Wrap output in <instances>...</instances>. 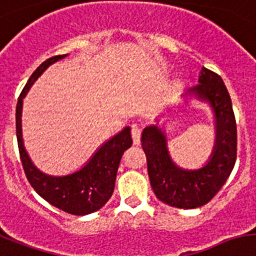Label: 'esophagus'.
Wrapping results in <instances>:
<instances>
[{
	"mask_svg": "<svg viewBox=\"0 0 256 256\" xmlns=\"http://www.w3.org/2000/svg\"><path fill=\"white\" fill-rule=\"evenodd\" d=\"M140 134H142L140 128H138L136 124H134V126L132 128V142H134L135 146H139V144H140Z\"/></svg>",
	"mask_w": 256,
	"mask_h": 256,
	"instance_id": "esophagus-1",
	"label": "esophagus"
}]
</instances>
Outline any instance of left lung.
Wrapping results in <instances>:
<instances>
[{"label":"left lung","instance_id":"1","mask_svg":"<svg viewBox=\"0 0 256 256\" xmlns=\"http://www.w3.org/2000/svg\"><path fill=\"white\" fill-rule=\"evenodd\" d=\"M198 82L184 97L209 104L214 117V146L205 166L197 170L178 167L170 155L167 134L159 124L144 128L140 138L155 196L180 209L209 202L226 182L236 160V124L229 92L221 76L205 67L201 68Z\"/></svg>","mask_w":256,"mask_h":256}]
</instances>
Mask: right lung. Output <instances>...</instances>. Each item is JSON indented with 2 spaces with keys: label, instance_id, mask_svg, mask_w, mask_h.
<instances>
[{
  "label": "right lung",
  "instance_id": "obj_1",
  "mask_svg": "<svg viewBox=\"0 0 256 256\" xmlns=\"http://www.w3.org/2000/svg\"><path fill=\"white\" fill-rule=\"evenodd\" d=\"M68 55H58L39 66L31 74L24 90L20 93L16 112V140L24 174L39 196L43 197L55 208L74 216L90 214L105 205L113 194L116 178L121 158L132 144V128L126 126L124 130L108 139L92 155L84 167L66 176L47 175L35 167L31 162L22 138V108L24 98L35 81L51 64L64 59Z\"/></svg>",
  "mask_w": 256,
  "mask_h": 256
}]
</instances>
